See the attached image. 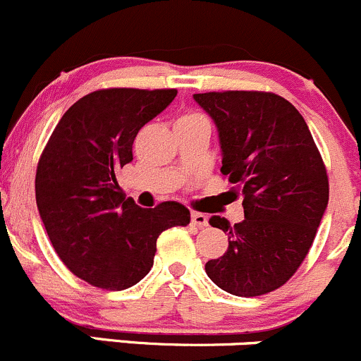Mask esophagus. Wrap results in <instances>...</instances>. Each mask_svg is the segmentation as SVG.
I'll use <instances>...</instances> for the list:
<instances>
[{
    "mask_svg": "<svg viewBox=\"0 0 361 361\" xmlns=\"http://www.w3.org/2000/svg\"><path fill=\"white\" fill-rule=\"evenodd\" d=\"M191 222L195 226H198V228H207L208 226V219L205 214H198V212H195V214L191 215Z\"/></svg>",
    "mask_w": 361,
    "mask_h": 361,
    "instance_id": "34e87169",
    "label": "esophagus"
}]
</instances>
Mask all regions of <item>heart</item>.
Instances as JSON below:
<instances>
[{
    "label": "heart",
    "instance_id": "b5f03b06",
    "mask_svg": "<svg viewBox=\"0 0 361 361\" xmlns=\"http://www.w3.org/2000/svg\"><path fill=\"white\" fill-rule=\"evenodd\" d=\"M200 114H185V116L179 118V121H192V120H200Z\"/></svg>",
    "mask_w": 361,
    "mask_h": 361
}]
</instances>
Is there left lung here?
I'll use <instances>...</instances> for the list:
<instances>
[{
    "label": "left lung",
    "mask_w": 361,
    "mask_h": 361,
    "mask_svg": "<svg viewBox=\"0 0 361 361\" xmlns=\"http://www.w3.org/2000/svg\"><path fill=\"white\" fill-rule=\"evenodd\" d=\"M192 99L214 120L222 176L243 198L245 219L231 226L229 247L205 264L212 281L238 297L276 290L290 280L317 236L329 205V179L313 135L288 100L267 92H208Z\"/></svg>",
    "instance_id": "left-lung-1"
}]
</instances>
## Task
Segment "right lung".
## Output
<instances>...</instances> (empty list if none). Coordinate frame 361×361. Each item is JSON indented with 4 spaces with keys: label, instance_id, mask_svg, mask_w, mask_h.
Masks as SVG:
<instances>
[{
    "label": "right lung",
    "instance_id": "add662e5",
    "mask_svg": "<svg viewBox=\"0 0 361 361\" xmlns=\"http://www.w3.org/2000/svg\"><path fill=\"white\" fill-rule=\"evenodd\" d=\"M177 90H97L61 118L36 172V203L47 235L71 273L106 290H125L151 271L156 240L188 226L177 202L140 208L125 200L116 173L133 159L139 130Z\"/></svg>",
    "mask_w": 361,
    "mask_h": 361
}]
</instances>
